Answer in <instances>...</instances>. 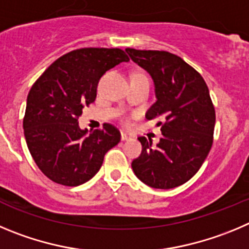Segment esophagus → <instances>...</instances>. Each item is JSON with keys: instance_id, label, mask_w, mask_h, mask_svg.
Returning <instances> with one entry per match:
<instances>
[{"instance_id": "obj_1", "label": "esophagus", "mask_w": 249, "mask_h": 249, "mask_svg": "<svg viewBox=\"0 0 249 249\" xmlns=\"http://www.w3.org/2000/svg\"><path fill=\"white\" fill-rule=\"evenodd\" d=\"M120 138H122L123 141H126V140H130V139H131L129 135H127V134H125V133L120 134Z\"/></svg>"}]
</instances>
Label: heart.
<instances>
[{
	"instance_id": "1",
	"label": "heart",
	"mask_w": 249,
	"mask_h": 249,
	"mask_svg": "<svg viewBox=\"0 0 249 249\" xmlns=\"http://www.w3.org/2000/svg\"><path fill=\"white\" fill-rule=\"evenodd\" d=\"M136 75H142V74H136Z\"/></svg>"
}]
</instances>
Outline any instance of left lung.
Returning <instances> with one entry per match:
<instances>
[{"label":"left lung","instance_id":"1","mask_svg":"<svg viewBox=\"0 0 249 249\" xmlns=\"http://www.w3.org/2000/svg\"><path fill=\"white\" fill-rule=\"evenodd\" d=\"M131 60L154 80L156 102L146 119H161L159 144L141 136L142 151L131 162L145 185L169 190L187 182L202 166L213 141L214 114L210 91L198 71L165 51L126 48Z\"/></svg>","mask_w":249,"mask_h":249}]
</instances>
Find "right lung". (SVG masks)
<instances>
[{
  "label": "right lung",
  "instance_id": "1",
  "mask_svg": "<svg viewBox=\"0 0 249 249\" xmlns=\"http://www.w3.org/2000/svg\"><path fill=\"white\" fill-rule=\"evenodd\" d=\"M129 62L119 48H80L58 58L31 88L23 119L24 138L33 160L47 178L64 186L90 180L108 150L119 144V130L80 129L83 108L97 97L105 71Z\"/></svg>",
  "mask_w": 249,
  "mask_h": 249
}]
</instances>
